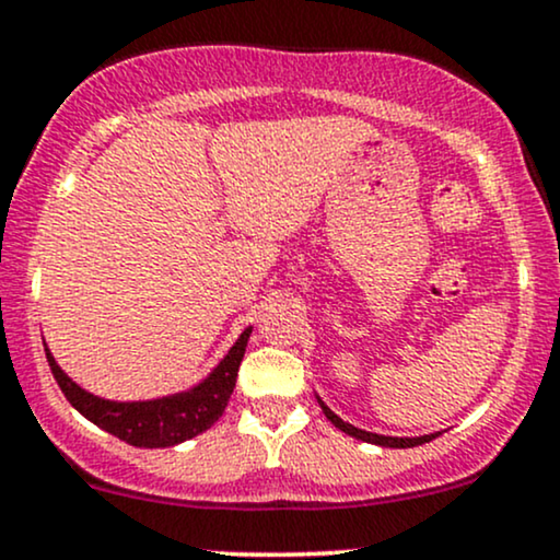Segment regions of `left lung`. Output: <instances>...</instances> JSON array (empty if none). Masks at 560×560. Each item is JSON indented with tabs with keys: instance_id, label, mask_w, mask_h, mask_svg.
Here are the masks:
<instances>
[{
	"instance_id": "left-lung-1",
	"label": "left lung",
	"mask_w": 560,
	"mask_h": 560,
	"mask_svg": "<svg viewBox=\"0 0 560 560\" xmlns=\"http://www.w3.org/2000/svg\"><path fill=\"white\" fill-rule=\"evenodd\" d=\"M318 405L320 410L326 413V419H329L334 427L342 429L345 434L355 436V440H363V442H371V445H382V447H416V445H423V442H432L436 434H423V436H384V434H374V432H365V429H358L352 427V423H347L339 419L337 413L329 408V405H324V400L318 397Z\"/></svg>"
}]
</instances>
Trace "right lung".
Instances as JSON below:
<instances>
[{"mask_svg": "<svg viewBox=\"0 0 560 560\" xmlns=\"http://www.w3.org/2000/svg\"><path fill=\"white\" fill-rule=\"evenodd\" d=\"M249 334H253V326H247L242 331V337L226 352V358L197 387L178 392V395L139 402L105 400V397H96L92 392L81 389L57 365L47 347H44V352H47L49 369H52L55 382L60 384L62 395L68 397V402L81 416H86L96 427L115 434L118 440H124L133 447H173L178 442L202 434L205 429H210L221 419L229 405L231 392H234L236 371H240Z\"/></svg>", "mask_w": 560, "mask_h": 560, "instance_id": "add662e5", "label": "right lung"}]
</instances>
